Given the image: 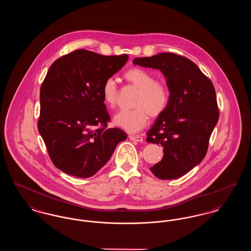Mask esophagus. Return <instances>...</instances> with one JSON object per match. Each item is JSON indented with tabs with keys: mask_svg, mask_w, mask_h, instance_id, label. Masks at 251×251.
I'll use <instances>...</instances> for the list:
<instances>
[{
	"mask_svg": "<svg viewBox=\"0 0 251 251\" xmlns=\"http://www.w3.org/2000/svg\"><path fill=\"white\" fill-rule=\"evenodd\" d=\"M129 138L132 140V141H136V142H143V137L141 135H133V134H130Z\"/></svg>",
	"mask_w": 251,
	"mask_h": 251,
	"instance_id": "esophagus-1",
	"label": "esophagus"
}]
</instances>
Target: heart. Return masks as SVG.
<instances>
[{"mask_svg":"<svg viewBox=\"0 0 251 251\" xmlns=\"http://www.w3.org/2000/svg\"><path fill=\"white\" fill-rule=\"evenodd\" d=\"M124 80L139 89L131 110H121L115 118L116 125L129 132L141 131L149 121V116L158 118L165 113L170 101V90L167 84L157 82L155 76L143 69L131 68L123 74ZM105 105L114 108L119 100V88L113 78H108L101 86Z\"/></svg>","mask_w":251,"mask_h":251,"instance_id":"b5f03b06","label":"heart"}]
</instances>
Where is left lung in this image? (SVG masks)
<instances>
[{
    "label": "left lung",
    "instance_id": "8db88e82",
    "mask_svg": "<svg viewBox=\"0 0 251 251\" xmlns=\"http://www.w3.org/2000/svg\"><path fill=\"white\" fill-rule=\"evenodd\" d=\"M132 63L159 70L167 79L169 105L148 131L147 142L164 148L163 159L151 167V172L159 179H178L207 153L219 118L214 84L191 60L172 52L135 58Z\"/></svg>",
    "mask_w": 251,
    "mask_h": 251
}]
</instances>
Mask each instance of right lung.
Segmentation results:
<instances>
[{
    "instance_id": "1",
    "label": "right lung",
    "mask_w": 251,
    "mask_h": 251,
    "mask_svg": "<svg viewBox=\"0 0 251 251\" xmlns=\"http://www.w3.org/2000/svg\"><path fill=\"white\" fill-rule=\"evenodd\" d=\"M128 58L76 50L50 67L40 88L37 128L51 162L63 172L78 178L95 175L127 138L121 129L107 128L101 86Z\"/></svg>"
}]
</instances>
